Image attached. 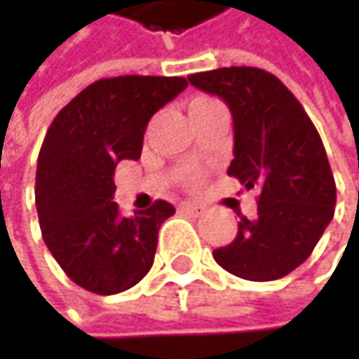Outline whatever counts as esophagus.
<instances>
[{"label":"esophagus","mask_w":359,"mask_h":359,"mask_svg":"<svg viewBox=\"0 0 359 359\" xmlns=\"http://www.w3.org/2000/svg\"><path fill=\"white\" fill-rule=\"evenodd\" d=\"M180 210H182V212H191V214H201V212H203V205L191 203V201H182V203H180Z\"/></svg>","instance_id":"34e87169"}]
</instances>
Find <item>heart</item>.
Returning a JSON list of instances; mask_svg holds the SVG:
<instances>
[{"instance_id": "heart-1", "label": "heart", "mask_w": 359, "mask_h": 359, "mask_svg": "<svg viewBox=\"0 0 359 359\" xmlns=\"http://www.w3.org/2000/svg\"><path fill=\"white\" fill-rule=\"evenodd\" d=\"M195 102H208V97H197Z\"/></svg>"}]
</instances>
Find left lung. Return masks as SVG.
Instances as JSON below:
<instances>
[{
  "label": "left lung",
  "mask_w": 359,
  "mask_h": 359,
  "mask_svg": "<svg viewBox=\"0 0 359 359\" xmlns=\"http://www.w3.org/2000/svg\"><path fill=\"white\" fill-rule=\"evenodd\" d=\"M233 114L235 160L229 177L259 187L257 216L214 259L245 280H276L304 264L332 220L337 187L323 139L297 97L270 72L231 66L189 74Z\"/></svg>",
  "instance_id": "obj_1"
}]
</instances>
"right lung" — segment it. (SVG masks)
<instances>
[{
  "instance_id": "obj_1",
  "label": "right lung",
  "mask_w": 359,
  "mask_h": 359,
  "mask_svg": "<svg viewBox=\"0 0 359 359\" xmlns=\"http://www.w3.org/2000/svg\"><path fill=\"white\" fill-rule=\"evenodd\" d=\"M187 87L182 76H114L91 83L57 111L36 160L35 203L41 235L79 287L114 295L151 268L158 231L175 214L158 199L120 216L114 170L139 160L149 118Z\"/></svg>"
}]
</instances>
